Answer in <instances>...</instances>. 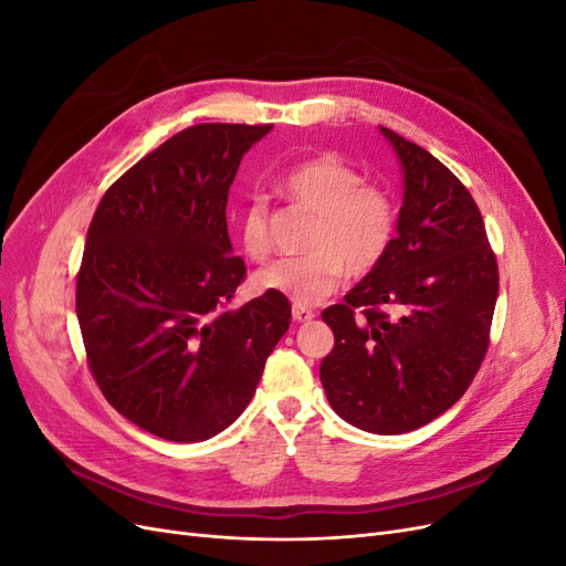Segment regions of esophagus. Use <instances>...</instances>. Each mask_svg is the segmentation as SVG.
I'll return each mask as SVG.
<instances>
[{
    "label": "esophagus",
    "mask_w": 566,
    "mask_h": 566,
    "mask_svg": "<svg viewBox=\"0 0 566 566\" xmlns=\"http://www.w3.org/2000/svg\"><path fill=\"white\" fill-rule=\"evenodd\" d=\"M316 314H314V310H310V306H302V304H295L293 306V318L297 321V323H306V321H312Z\"/></svg>",
    "instance_id": "1"
}]
</instances>
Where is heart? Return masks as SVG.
Returning a JSON list of instances; mask_svg holds the SVG:
<instances>
[{
	"mask_svg": "<svg viewBox=\"0 0 566 566\" xmlns=\"http://www.w3.org/2000/svg\"><path fill=\"white\" fill-rule=\"evenodd\" d=\"M273 186L297 208L316 214L306 238L312 252L269 264L256 273V287L314 304L335 293L347 271L366 276L382 264L399 227V202L387 186L364 179L333 153L290 165ZM269 217L262 196L248 198L238 217L243 252L254 262L271 254Z\"/></svg>",
	"mask_w": 566,
	"mask_h": 566,
	"instance_id": "1",
	"label": "heart"
}]
</instances>
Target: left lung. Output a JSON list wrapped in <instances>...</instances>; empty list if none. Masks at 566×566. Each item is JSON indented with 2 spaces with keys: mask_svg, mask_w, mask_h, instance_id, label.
<instances>
[{
  "mask_svg": "<svg viewBox=\"0 0 566 566\" xmlns=\"http://www.w3.org/2000/svg\"><path fill=\"white\" fill-rule=\"evenodd\" d=\"M403 165L397 238L378 269L321 314L331 406L358 430L403 434L449 410L482 366L499 262L482 212L432 153L380 127Z\"/></svg>",
  "mask_w": 566,
  "mask_h": 566,
  "instance_id": "left-lung-1",
  "label": "left lung"
}]
</instances>
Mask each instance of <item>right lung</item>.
I'll list each match as a JSON object with an SVG mask.
<instances>
[{
	"instance_id": "obj_1",
	"label": "right lung",
	"mask_w": 566,
	"mask_h": 566,
	"mask_svg": "<svg viewBox=\"0 0 566 566\" xmlns=\"http://www.w3.org/2000/svg\"><path fill=\"white\" fill-rule=\"evenodd\" d=\"M271 127H186L111 184L92 217L75 290L87 366L117 413L160 439L227 430L290 325L279 293L229 306L245 281L229 188Z\"/></svg>"
}]
</instances>
